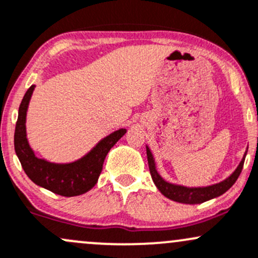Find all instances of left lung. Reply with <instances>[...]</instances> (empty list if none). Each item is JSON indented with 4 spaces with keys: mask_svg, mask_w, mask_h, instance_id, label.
Segmentation results:
<instances>
[{
    "mask_svg": "<svg viewBox=\"0 0 258 258\" xmlns=\"http://www.w3.org/2000/svg\"><path fill=\"white\" fill-rule=\"evenodd\" d=\"M147 148V159H148V165H149V171H151L152 179L154 181L155 186L164 195L165 197H168L169 200L175 201V202L180 203H186V205H198V203H203L206 201L212 200V198H216L220 195H223L224 192L228 191L231 186L234 185L235 181L237 180V177L240 176L242 170V166H244V161L246 153L242 158V160L240 161L239 166L236 168L233 174L225 179L222 182L216 183V185L207 186V187H185V186H179V185H172V183L166 182L163 177L158 174L157 169H155V163L154 158H153L151 149L148 147Z\"/></svg>",
    "mask_w": 258,
    "mask_h": 258,
    "instance_id": "left-lung-1",
    "label": "left lung"
}]
</instances>
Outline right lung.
Instances as JSON below:
<instances>
[{
  "label": "right lung",
  "instance_id": "right-lung-1",
  "mask_svg": "<svg viewBox=\"0 0 258 258\" xmlns=\"http://www.w3.org/2000/svg\"><path fill=\"white\" fill-rule=\"evenodd\" d=\"M35 86H32L24 94L18 110V120L14 131V149L22 164V168L30 180L38 186L64 197L79 196L93 188L103 170L106 154L115 143L126 134L121 128L101 140L87 155L69 164H55L39 159L34 154L27 140L25 117Z\"/></svg>",
  "mask_w": 258,
  "mask_h": 258
}]
</instances>
